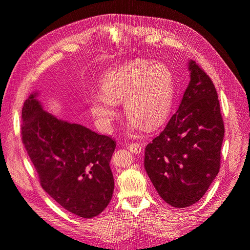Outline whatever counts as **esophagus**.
I'll use <instances>...</instances> for the list:
<instances>
[{
    "mask_svg": "<svg viewBox=\"0 0 250 250\" xmlns=\"http://www.w3.org/2000/svg\"><path fill=\"white\" fill-rule=\"evenodd\" d=\"M127 148L129 149V150L131 151V152L141 153L142 150H143V145H142V144H138V143H135V144H129V145H128Z\"/></svg>",
    "mask_w": 250,
    "mask_h": 250,
    "instance_id": "34e87169",
    "label": "esophagus"
}]
</instances>
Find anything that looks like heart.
<instances>
[{
    "mask_svg": "<svg viewBox=\"0 0 250 250\" xmlns=\"http://www.w3.org/2000/svg\"><path fill=\"white\" fill-rule=\"evenodd\" d=\"M101 96L89 100V111L103 132H108L119 116L116 104L124 102L131 115L128 122L130 134L144 126L154 129L168 118L172 97V73L163 63L134 59L105 71L99 80Z\"/></svg>",
    "mask_w": 250,
    "mask_h": 250,
    "instance_id": "obj_1",
    "label": "heart"
}]
</instances>
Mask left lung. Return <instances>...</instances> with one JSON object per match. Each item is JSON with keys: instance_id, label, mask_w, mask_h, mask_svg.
I'll return each mask as SVG.
<instances>
[{"instance_id": "1", "label": "left lung", "mask_w": 250, "mask_h": 250, "mask_svg": "<svg viewBox=\"0 0 250 250\" xmlns=\"http://www.w3.org/2000/svg\"><path fill=\"white\" fill-rule=\"evenodd\" d=\"M177 111L145 149L146 172L158 195L188 208L206 194L220 169L224 125L210 78L193 60Z\"/></svg>"}]
</instances>
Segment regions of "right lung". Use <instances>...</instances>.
Here are the masks:
<instances>
[{"mask_svg":"<svg viewBox=\"0 0 250 250\" xmlns=\"http://www.w3.org/2000/svg\"><path fill=\"white\" fill-rule=\"evenodd\" d=\"M35 90L21 110V139L41 185L63 208L82 218L99 215L111 200L109 162L116 142L44 110Z\"/></svg>","mask_w":250,"mask_h":250,"instance_id":"1","label":"right lung"}]
</instances>
